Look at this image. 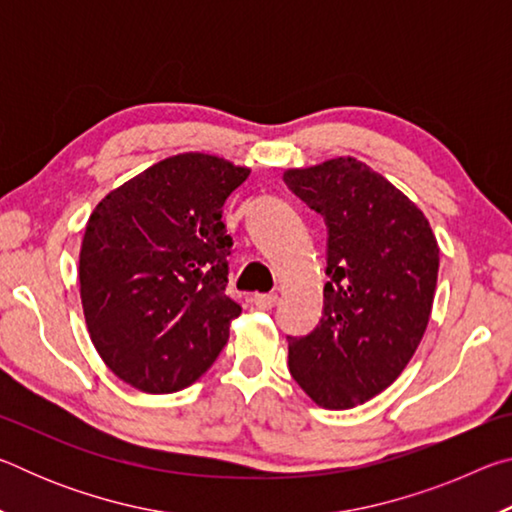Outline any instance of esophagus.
I'll return each mask as SVG.
<instances>
[{"label": "esophagus", "instance_id": "1", "mask_svg": "<svg viewBox=\"0 0 512 512\" xmlns=\"http://www.w3.org/2000/svg\"><path fill=\"white\" fill-rule=\"evenodd\" d=\"M253 302H255V307H257V309L268 311V309H273V307H275L277 296H275V293H257V296L253 298Z\"/></svg>", "mask_w": 512, "mask_h": 512}]
</instances>
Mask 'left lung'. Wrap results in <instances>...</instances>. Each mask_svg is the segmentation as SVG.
I'll return each instance as SVG.
<instances>
[{
	"label": "left lung",
	"mask_w": 512,
	"mask_h": 512,
	"mask_svg": "<svg viewBox=\"0 0 512 512\" xmlns=\"http://www.w3.org/2000/svg\"><path fill=\"white\" fill-rule=\"evenodd\" d=\"M284 183L327 225L323 316L287 336L289 370L316 404L352 409L400 377L429 323L438 244L424 214L354 158L289 169Z\"/></svg>",
	"instance_id": "obj_1"
}]
</instances>
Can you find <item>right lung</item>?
Wrapping results in <instances>:
<instances>
[{
    "mask_svg": "<svg viewBox=\"0 0 512 512\" xmlns=\"http://www.w3.org/2000/svg\"><path fill=\"white\" fill-rule=\"evenodd\" d=\"M250 176L214 155L162 160L94 207L81 300L94 348L144 393L180 391L225 348L241 314L228 287V196Z\"/></svg>",
    "mask_w": 512,
    "mask_h": 512,
    "instance_id": "obj_1",
    "label": "right lung"
}]
</instances>
